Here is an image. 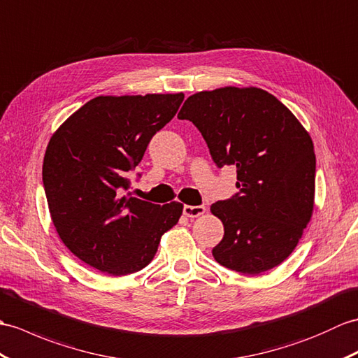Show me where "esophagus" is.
<instances>
[{
    "mask_svg": "<svg viewBox=\"0 0 358 358\" xmlns=\"http://www.w3.org/2000/svg\"><path fill=\"white\" fill-rule=\"evenodd\" d=\"M206 212L204 206H185L182 207V213L189 218H196L199 215H203Z\"/></svg>",
    "mask_w": 358,
    "mask_h": 358,
    "instance_id": "34e87169",
    "label": "esophagus"
}]
</instances>
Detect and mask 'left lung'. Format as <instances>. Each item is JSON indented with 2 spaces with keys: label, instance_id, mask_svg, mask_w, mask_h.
<instances>
[{
  "label": "left lung",
  "instance_id": "obj_1",
  "mask_svg": "<svg viewBox=\"0 0 358 358\" xmlns=\"http://www.w3.org/2000/svg\"><path fill=\"white\" fill-rule=\"evenodd\" d=\"M178 119L201 132L218 168L236 164L239 192L210 207L224 224L215 261L244 274L284 262L314 207V146L301 122L255 87L199 91L187 97Z\"/></svg>",
  "mask_w": 358,
  "mask_h": 358
}]
</instances>
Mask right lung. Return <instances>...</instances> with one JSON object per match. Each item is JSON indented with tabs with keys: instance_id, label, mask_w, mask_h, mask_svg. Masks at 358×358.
<instances>
[{
	"instance_id": "1",
	"label": "right lung",
	"mask_w": 358,
	"mask_h": 358,
	"mask_svg": "<svg viewBox=\"0 0 358 358\" xmlns=\"http://www.w3.org/2000/svg\"><path fill=\"white\" fill-rule=\"evenodd\" d=\"M182 99V93L99 96L50 138L43 164L50 215L66 248L90 267L111 276L145 268L162 235L178 222L182 204L159 206L123 192L129 171Z\"/></svg>"
}]
</instances>
